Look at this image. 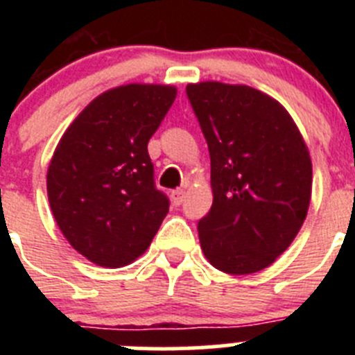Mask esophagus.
Instances as JSON below:
<instances>
[{
    "label": "esophagus",
    "mask_w": 355,
    "mask_h": 355,
    "mask_svg": "<svg viewBox=\"0 0 355 355\" xmlns=\"http://www.w3.org/2000/svg\"><path fill=\"white\" fill-rule=\"evenodd\" d=\"M183 200H184V190H183V188H178V190H174V192H172V202H174L175 206H180Z\"/></svg>",
    "instance_id": "obj_1"
}]
</instances>
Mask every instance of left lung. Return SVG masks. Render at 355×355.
Masks as SVG:
<instances>
[{
    "label": "left lung",
    "instance_id": "obj_1",
    "mask_svg": "<svg viewBox=\"0 0 355 355\" xmlns=\"http://www.w3.org/2000/svg\"><path fill=\"white\" fill-rule=\"evenodd\" d=\"M208 144L213 205L197 224L202 252L233 275L259 272L297 236L311 199V158L286 110L247 85H188Z\"/></svg>",
    "mask_w": 355,
    "mask_h": 355
}]
</instances>
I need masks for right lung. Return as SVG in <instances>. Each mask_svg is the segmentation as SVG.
I'll return each mask as SVG.
<instances>
[{"instance_id":"obj_1","label":"right lung","mask_w":355,"mask_h":355,"mask_svg":"<svg viewBox=\"0 0 355 355\" xmlns=\"http://www.w3.org/2000/svg\"><path fill=\"white\" fill-rule=\"evenodd\" d=\"M175 99L171 85H124L74 119L48 168L55 220L74 249L117 268L150 245L168 213L147 144Z\"/></svg>"}]
</instances>
